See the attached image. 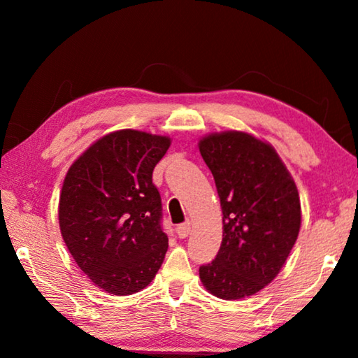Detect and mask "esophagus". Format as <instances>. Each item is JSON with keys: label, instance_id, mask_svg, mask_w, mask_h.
I'll use <instances>...</instances> for the list:
<instances>
[{"label": "esophagus", "instance_id": "1", "mask_svg": "<svg viewBox=\"0 0 358 358\" xmlns=\"http://www.w3.org/2000/svg\"><path fill=\"white\" fill-rule=\"evenodd\" d=\"M189 232H191V226H189V222L180 224V226L177 227V234H178V237H180V238H186L187 235H189Z\"/></svg>", "mask_w": 358, "mask_h": 358}]
</instances>
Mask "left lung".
Wrapping results in <instances>:
<instances>
[{
    "mask_svg": "<svg viewBox=\"0 0 358 358\" xmlns=\"http://www.w3.org/2000/svg\"><path fill=\"white\" fill-rule=\"evenodd\" d=\"M222 208V241L199 268L203 287L222 300L257 294L275 280L301 226L299 189L270 143L243 131L199 141Z\"/></svg>",
    "mask_w": 358,
    "mask_h": 358,
    "instance_id": "1",
    "label": "left lung"
}]
</instances>
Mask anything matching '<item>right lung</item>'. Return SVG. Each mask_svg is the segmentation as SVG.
<instances>
[{
	"label": "right lung",
	"instance_id": "right-lung-1",
	"mask_svg": "<svg viewBox=\"0 0 358 358\" xmlns=\"http://www.w3.org/2000/svg\"><path fill=\"white\" fill-rule=\"evenodd\" d=\"M171 137L137 129L102 136L72 162L59 194L62 237L94 286L131 295L153 281L169 238L153 171Z\"/></svg>",
	"mask_w": 358,
	"mask_h": 358
}]
</instances>
